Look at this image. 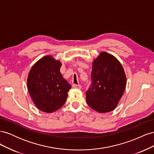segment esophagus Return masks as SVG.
<instances>
[{
  "label": "esophagus",
  "mask_w": 154,
  "mask_h": 154,
  "mask_svg": "<svg viewBox=\"0 0 154 154\" xmlns=\"http://www.w3.org/2000/svg\"><path fill=\"white\" fill-rule=\"evenodd\" d=\"M72 87L74 88H78V89H81L82 86L80 85H77V84H72Z\"/></svg>",
  "instance_id": "34e87169"
}]
</instances>
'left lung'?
I'll list each match as a JSON object with an SVG mask.
<instances>
[{"instance_id":"left-lung-1","label":"left lung","mask_w":154,"mask_h":154,"mask_svg":"<svg viewBox=\"0 0 154 154\" xmlns=\"http://www.w3.org/2000/svg\"><path fill=\"white\" fill-rule=\"evenodd\" d=\"M91 80V86L85 93L88 105L100 113L114 110L127 84L123 67L118 59L101 52L92 63Z\"/></svg>"}]
</instances>
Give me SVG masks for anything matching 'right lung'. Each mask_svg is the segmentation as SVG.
I'll return each instance as SVG.
<instances>
[{"instance_id":"obj_1","label":"right lung","mask_w":154,"mask_h":154,"mask_svg":"<svg viewBox=\"0 0 154 154\" xmlns=\"http://www.w3.org/2000/svg\"><path fill=\"white\" fill-rule=\"evenodd\" d=\"M62 63L53 57L45 56L32 67L27 80V89L36 106L51 113L66 103L71 85L60 72Z\"/></svg>"}]
</instances>
